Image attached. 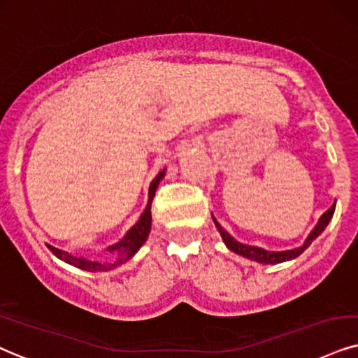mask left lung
I'll list each match as a JSON object with an SVG mask.
<instances>
[{"instance_id":"1","label":"left lung","mask_w":358,"mask_h":358,"mask_svg":"<svg viewBox=\"0 0 358 358\" xmlns=\"http://www.w3.org/2000/svg\"><path fill=\"white\" fill-rule=\"evenodd\" d=\"M334 211H336V203H334V205L330 206L329 210L325 211L322 216H320V220L317 221V224H315V228L312 229L309 236H307L306 243L302 244V246L296 248V250H287V251H268V250H262V248L250 246V244L239 243V241H236V239L231 236V234L226 231V229L218 223V221L215 220V216H213V221H215L216 228H218V231L221 234V238H223L224 244L233 252H236V255L243 256V257H248V259H251V261L261 262V264H279V262L296 259L297 256H301L302 252H304L307 248L310 246V243L314 241V239L317 238L319 234L322 233L325 228H327L329 221L332 220V216H334Z\"/></svg>"}]
</instances>
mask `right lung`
Segmentation results:
<instances>
[{"label": "right lung", "mask_w": 358, "mask_h": 358, "mask_svg": "<svg viewBox=\"0 0 358 358\" xmlns=\"http://www.w3.org/2000/svg\"><path fill=\"white\" fill-rule=\"evenodd\" d=\"M164 176H165V170H162L150 183V188H148L147 208L145 211L142 213V216H140V220L129 229V231H127L125 236L122 238L119 243L114 244V246L107 248V251L112 255V257L108 261H89L85 259V257H79V256L69 255V252L66 251L57 250V248L51 246V244H48V248L52 251L54 256L59 257V259H62L71 266H76V268L79 269L89 271V273L110 271L117 268V266L124 264V262L129 261L130 257H132L135 252L142 248V244L147 241L148 233H150V228H152V200L153 196H155L158 183H160V180L164 178Z\"/></svg>", "instance_id": "1"}]
</instances>
